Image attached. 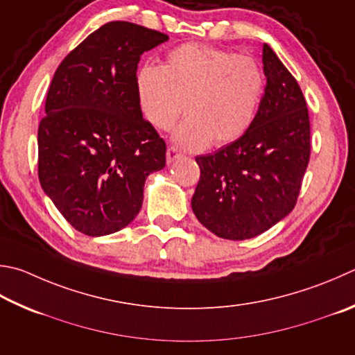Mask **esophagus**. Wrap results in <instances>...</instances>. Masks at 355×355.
Instances as JSON below:
<instances>
[{
    "instance_id": "34e87169",
    "label": "esophagus",
    "mask_w": 355,
    "mask_h": 355,
    "mask_svg": "<svg viewBox=\"0 0 355 355\" xmlns=\"http://www.w3.org/2000/svg\"><path fill=\"white\" fill-rule=\"evenodd\" d=\"M180 157H182V152H180L177 147H169V149H167V152H166V158H167V163H173V161L175 159H178Z\"/></svg>"
}]
</instances>
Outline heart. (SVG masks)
<instances>
[{
	"label": "heart",
	"mask_w": 355,
	"mask_h": 355,
	"mask_svg": "<svg viewBox=\"0 0 355 355\" xmlns=\"http://www.w3.org/2000/svg\"><path fill=\"white\" fill-rule=\"evenodd\" d=\"M263 87L254 59L198 43L173 49L163 67L147 65L137 77L141 113L158 130H169L186 105L189 118L172 135L186 150L239 139L253 124Z\"/></svg>",
	"instance_id": "obj_1"
}]
</instances>
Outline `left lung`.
<instances>
[{"instance_id":"left-lung-1","label":"left lung","mask_w":355,"mask_h":355,"mask_svg":"<svg viewBox=\"0 0 355 355\" xmlns=\"http://www.w3.org/2000/svg\"><path fill=\"white\" fill-rule=\"evenodd\" d=\"M262 63L267 85L253 124L234 143L196 158L192 211L222 239H251L288 216L311 158V122L298 82L267 43Z\"/></svg>"}]
</instances>
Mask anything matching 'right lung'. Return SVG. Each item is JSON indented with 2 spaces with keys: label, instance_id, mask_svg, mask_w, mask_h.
Returning <instances> with one entry per match:
<instances>
[{
  "label": "right lung",
  "instance_id": "right-lung-1",
  "mask_svg": "<svg viewBox=\"0 0 355 355\" xmlns=\"http://www.w3.org/2000/svg\"><path fill=\"white\" fill-rule=\"evenodd\" d=\"M166 34L110 21L62 60L38 125V180L71 227L107 236L143 206L146 178L166 166V143L143 118L141 55Z\"/></svg>",
  "mask_w": 355,
  "mask_h": 355
}]
</instances>
